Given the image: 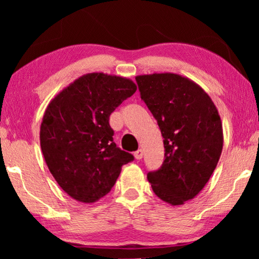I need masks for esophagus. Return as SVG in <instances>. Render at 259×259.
<instances>
[{
    "label": "esophagus",
    "instance_id": "esophagus-1",
    "mask_svg": "<svg viewBox=\"0 0 259 259\" xmlns=\"http://www.w3.org/2000/svg\"><path fill=\"white\" fill-rule=\"evenodd\" d=\"M143 150H138L137 152H134V157H136V159H138V160H140L141 158H143Z\"/></svg>",
    "mask_w": 259,
    "mask_h": 259
}]
</instances>
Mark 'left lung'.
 Wrapping results in <instances>:
<instances>
[{"instance_id":"1","label":"left lung","mask_w":259,"mask_h":259,"mask_svg":"<svg viewBox=\"0 0 259 259\" xmlns=\"http://www.w3.org/2000/svg\"><path fill=\"white\" fill-rule=\"evenodd\" d=\"M136 80L164 138L165 160L147 179L161 200L183 205L204 189L221 158L218 109L199 84L179 74H145Z\"/></svg>"}]
</instances>
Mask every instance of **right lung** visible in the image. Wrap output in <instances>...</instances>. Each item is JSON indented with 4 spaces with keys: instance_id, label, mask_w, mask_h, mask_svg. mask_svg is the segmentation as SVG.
Segmentation results:
<instances>
[{
    "instance_id": "right-lung-1",
    "label": "right lung",
    "mask_w": 259,
    "mask_h": 259,
    "mask_svg": "<svg viewBox=\"0 0 259 259\" xmlns=\"http://www.w3.org/2000/svg\"><path fill=\"white\" fill-rule=\"evenodd\" d=\"M131 79L88 73L56 94L40 127L42 154L60 187L81 203L106 196L133 155L116 147L109 115L132 97Z\"/></svg>"
}]
</instances>
